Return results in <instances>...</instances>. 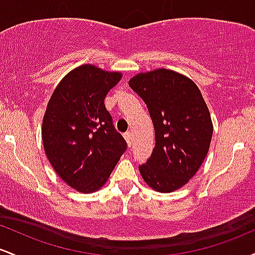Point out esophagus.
Here are the masks:
<instances>
[{
	"mask_svg": "<svg viewBox=\"0 0 255 255\" xmlns=\"http://www.w3.org/2000/svg\"><path fill=\"white\" fill-rule=\"evenodd\" d=\"M125 139H126V141H127V144H128V146H130L133 145V134L130 133V131H127V133L125 134Z\"/></svg>",
	"mask_w": 255,
	"mask_h": 255,
	"instance_id": "esophagus-1",
	"label": "esophagus"
}]
</instances>
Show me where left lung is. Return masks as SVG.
Segmentation results:
<instances>
[{
    "label": "left lung",
    "mask_w": 255,
    "mask_h": 255,
    "mask_svg": "<svg viewBox=\"0 0 255 255\" xmlns=\"http://www.w3.org/2000/svg\"><path fill=\"white\" fill-rule=\"evenodd\" d=\"M129 86L145 102L154 127L156 145L140 174L154 191H176L207 156L213 133L209 108L194 81L170 69L139 73Z\"/></svg>",
    "instance_id": "obj_1"
}]
</instances>
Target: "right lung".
Wrapping results in <instances>:
<instances>
[{
    "label": "right lung",
    "mask_w": 255,
    "mask_h": 255,
    "mask_svg": "<svg viewBox=\"0 0 255 255\" xmlns=\"http://www.w3.org/2000/svg\"><path fill=\"white\" fill-rule=\"evenodd\" d=\"M121 78L93 64L79 66L60 81L46 107L44 151L58 176L78 192L102 188L127 148L104 104Z\"/></svg>",
    "instance_id": "right-lung-1"
}]
</instances>
